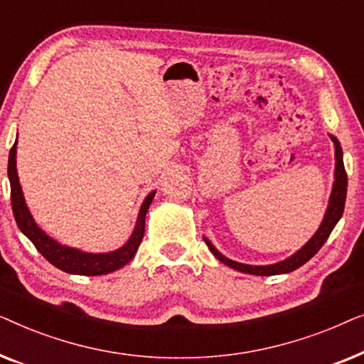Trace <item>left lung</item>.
Returning a JSON list of instances; mask_svg holds the SVG:
<instances>
[{
	"instance_id": "1",
	"label": "left lung",
	"mask_w": 364,
	"mask_h": 364,
	"mask_svg": "<svg viewBox=\"0 0 364 364\" xmlns=\"http://www.w3.org/2000/svg\"><path fill=\"white\" fill-rule=\"evenodd\" d=\"M333 144H335V182H333L330 202H328V208L325 213V218H323L320 228H318L315 235H313L310 240H308L305 245H303L296 253H293L291 257H288L287 260L273 263V265H245V263L233 262L230 258L223 257L220 252L217 250L215 247L212 245V242L208 238L203 237L205 240L208 250H210L213 255H215L217 260H220L223 265L233 268V270L242 272V273H250V275H258V277H270V275H282V273H290L296 268L310 260L311 257H315L318 250L323 247V243L328 240L333 228L340 220L343 215V210H345V202H346V187H348V177L345 171V164H343V151L340 142L335 136H330Z\"/></svg>"
}]
</instances>
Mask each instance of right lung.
<instances>
[{"label":"right lung","mask_w":364,"mask_h":364,"mask_svg":"<svg viewBox=\"0 0 364 364\" xmlns=\"http://www.w3.org/2000/svg\"><path fill=\"white\" fill-rule=\"evenodd\" d=\"M16 144L18 142H14L11 151H9L8 159V178L9 186H11V207L14 213V220H16L19 230L33 242V245L38 248V252L41 253L49 263H53L54 267L59 268V270L73 273V275H106V273L116 272L124 265H127V263L134 258V255H136L137 248L141 245L144 238V230H146V213L149 210V207H151L156 192L149 193L146 200L142 202L141 210H139L137 215L136 228H134L131 238H129L121 248H117V250L107 253H87L77 250V248L61 245V243L46 235V233L38 227L31 212H29L26 202H24V196L21 186H19L16 171Z\"/></svg>","instance_id":"obj_1"}]
</instances>
